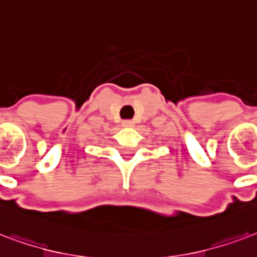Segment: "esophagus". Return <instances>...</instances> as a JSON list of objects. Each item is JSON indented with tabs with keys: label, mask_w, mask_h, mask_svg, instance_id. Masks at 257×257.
Returning a JSON list of instances; mask_svg holds the SVG:
<instances>
[{
	"label": "esophagus",
	"mask_w": 257,
	"mask_h": 257,
	"mask_svg": "<svg viewBox=\"0 0 257 257\" xmlns=\"http://www.w3.org/2000/svg\"><path fill=\"white\" fill-rule=\"evenodd\" d=\"M122 126L123 127H133L134 126V122H133V120H123Z\"/></svg>",
	"instance_id": "esophagus-1"
}]
</instances>
